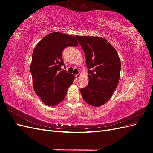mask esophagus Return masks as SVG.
Returning <instances> with one entry per match:
<instances>
[{"mask_svg": "<svg viewBox=\"0 0 153 153\" xmlns=\"http://www.w3.org/2000/svg\"><path fill=\"white\" fill-rule=\"evenodd\" d=\"M81 75H82V74H81L80 73H78V75H75V78H76V80H78V78H79L80 77V76H81Z\"/></svg>", "mask_w": 153, "mask_h": 153, "instance_id": "1", "label": "esophagus"}]
</instances>
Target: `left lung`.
Returning a JSON list of instances; mask_svg holds the SVG:
<instances>
[{
	"label": "left lung",
	"mask_w": 153,
	"mask_h": 153,
	"mask_svg": "<svg viewBox=\"0 0 153 153\" xmlns=\"http://www.w3.org/2000/svg\"><path fill=\"white\" fill-rule=\"evenodd\" d=\"M75 37L84 50L89 69V84L80 89L82 96L91 106H102L110 100L119 81L121 63L118 53L103 38Z\"/></svg>",
	"instance_id": "obj_1"
}]
</instances>
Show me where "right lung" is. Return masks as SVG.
Returning a JSON list of instances; mask_svg holds the SVG:
<instances>
[{
	"label": "right lung",
	"mask_w": 153,
	"mask_h": 153,
	"mask_svg": "<svg viewBox=\"0 0 153 153\" xmlns=\"http://www.w3.org/2000/svg\"><path fill=\"white\" fill-rule=\"evenodd\" d=\"M75 37L61 32L47 34L37 44L32 53L30 73L36 94L47 105L53 106L65 98L75 76L66 70L62 52L67 47H76Z\"/></svg>",
	"instance_id": "add662e5"
}]
</instances>
